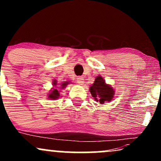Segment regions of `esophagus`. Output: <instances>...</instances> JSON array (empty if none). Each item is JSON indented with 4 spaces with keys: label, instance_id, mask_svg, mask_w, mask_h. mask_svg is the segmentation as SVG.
<instances>
[{
    "label": "esophagus",
    "instance_id": "obj_1",
    "mask_svg": "<svg viewBox=\"0 0 161 161\" xmlns=\"http://www.w3.org/2000/svg\"><path fill=\"white\" fill-rule=\"evenodd\" d=\"M76 82L79 83V85H83V84H84V82H85L84 78H83V77H82V76L77 77V79H76Z\"/></svg>",
    "mask_w": 161,
    "mask_h": 161
}]
</instances>
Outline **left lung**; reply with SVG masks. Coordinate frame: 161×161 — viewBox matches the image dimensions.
Segmentation results:
<instances>
[{
	"mask_svg": "<svg viewBox=\"0 0 161 161\" xmlns=\"http://www.w3.org/2000/svg\"><path fill=\"white\" fill-rule=\"evenodd\" d=\"M89 90L92 97L101 104H104L106 101L110 102L112 101L115 92L113 87L107 84L101 75L96 77L95 82L92 86H90Z\"/></svg>",
	"mask_w": 161,
	"mask_h": 161,
	"instance_id": "1",
	"label": "left lung"
}]
</instances>
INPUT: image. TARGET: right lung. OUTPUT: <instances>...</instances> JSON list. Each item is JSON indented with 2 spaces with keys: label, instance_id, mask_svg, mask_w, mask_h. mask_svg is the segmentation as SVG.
<instances>
[{
  "label": "right lung",
  "instance_id": "1",
  "mask_svg": "<svg viewBox=\"0 0 161 161\" xmlns=\"http://www.w3.org/2000/svg\"><path fill=\"white\" fill-rule=\"evenodd\" d=\"M56 81L57 80L53 81V86H57V82H56ZM66 85H67V83H63V84H62V88H65ZM59 95H60V94H59V92H58V91H57V89H53L52 91H51V93H49L48 97H49V98H51V99L54 100V99L58 98L59 96H60Z\"/></svg>",
  "mask_w": 161,
  "mask_h": 161
}]
</instances>
